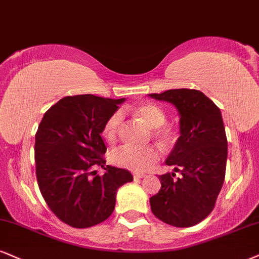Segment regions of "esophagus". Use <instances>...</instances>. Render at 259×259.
Returning a JSON list of instances; mask_svg holds the SVG:
<instances>
[{"label": "esophagus", "mask_w": 259, "mask_h": 259, "mask_svg": "<svg viewBox=\"0 0 259 259\" xmlns=\"http://www.w3.org/2000/svg\"><path fill=\"white\" fill-rule=\"evenodd\" d=\"M146 175L143 174V173H135L133 174V178L135 179H142V178H145Z\"/></svg>", "instance_id": "34e87169"}]
</instances>
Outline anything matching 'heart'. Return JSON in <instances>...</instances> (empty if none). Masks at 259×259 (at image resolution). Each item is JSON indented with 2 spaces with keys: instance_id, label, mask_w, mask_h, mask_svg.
I'll return each mask as SVG.
<instances>
[{
  "instance_id": "1",
  "label": "heart",
  "mask_w": 259,
  "mask_h": 259,
  "mask_svg": "<svg viewBox=\"0 0 259 259\" xmlns=\"http://www.w3.org/2000/svg\"><path fill=\"white\" fill-rule=\"evenodd\" d=\"M123 111H128L137 119L142 120L149 128L154 130L152 133H154L155 137H158V138L164 140L171 137L170 130L163 127L165 122V115L158 105L145 102V103H140L136 107L124 108ZM121 120H122L121 113H114L104 122L103 132L102 133L109 143L116 140L117 135H119ZM158 158L159 152L154 146H136L126 144L113 150L110 154V159L114 164L137 171L149 169L155 162L158 161Z\"/></svg>"
}]
</instances>
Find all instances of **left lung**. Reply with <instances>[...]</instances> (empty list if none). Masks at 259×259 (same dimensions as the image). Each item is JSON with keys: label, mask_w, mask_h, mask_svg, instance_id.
Returning <instances> with one entry per match:
<instances>
[{"label": "left lung", "mask_w": 259, "mask_h": 259, "mask_svg": "<svg viewBox=\"0 0 259 259\" xmlns=\"http://www.w3.org/2000/svg\"><path fill=\"white\" fill-rule=\"evenodd\" d=\"M151 98L171 103L180 116V137L165 164L180 171L159 175L161 190L150 198L156 218L174 227H192L212 211L227 163V137L221 110L203 92L174 89Z\"/></svg>", "instance_id": "1"}]
</instances>
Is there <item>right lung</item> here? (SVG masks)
Masks as SVG:
<instances>
[{"instance_id": "1", "label": "right lung", "mask_w": 259, "mask_h": 259, "mask_svg": "<svg viewBox=\"0 0 259 259\" xmlns=\"http://www.w3.org/2000/svg\"><path fill=\"white\" fill-rule=\"evenodd\" d=\"M126 98L67 96L44 114L34 143L38 186L50 210L74 228H88L113 213L117 190L133 181L127 169L105 167L103 124ZM100 165L102 177L91 168ZM94 175V177L91 175Z\"/></svg>"}]
</instances>
